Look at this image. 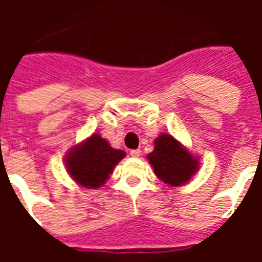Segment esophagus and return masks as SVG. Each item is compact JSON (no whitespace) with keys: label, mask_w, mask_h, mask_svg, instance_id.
Masks as SVG:
<instances>
[{"label":"esophagus","mask_w":262,"mask_h":262,"mask_svg":"<svg viewBox=\"0 0 262 262\" xmlns=\"http://www.w3.org/2000/svg\"><path fill=\"white\" fill-rule=\"evenodd\" d=\"M140 155H141V151H140V149H132L130 151L132 158H139Z\"/></svg>","instance_id":"1"}]
</instances>
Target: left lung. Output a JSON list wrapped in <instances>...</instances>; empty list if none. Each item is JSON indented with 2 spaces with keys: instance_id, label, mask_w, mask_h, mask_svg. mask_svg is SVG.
<instances>
[{
  "instance_id": "1",
  "label": "left lung",
  "mask_w": 262,
  "mask_h": 262,
  "mask_svg": "<svg viewBox=\"0 0 262 262\" xmlns=\"http://www.w3.org/2000/svg\"><path fill=\"white\" fill-rule=\"evenodd\" d=\"M156 177L170 186H181L199 170V162L182 144L170 135H162L155 140V148L147 156Z\"/></svg>"
}]
</instances>
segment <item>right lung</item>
<instances>
[{"mask_svg":"<svg viewBox=\"0 0 262 262\" xmlns=\"http://www.w3.org/2000/svg\"><path fill=\"white\" fill-rule=\"evenodd\" d=\"M123 158L125 152L114 149L99 135H92L68 154L65 166L80 186L96 189L106 182L115 164Z\"/></svg>","mask_w":262,"mask_h":262,"instance_id":"obj_1","label":"right lung"}]
</instances>
